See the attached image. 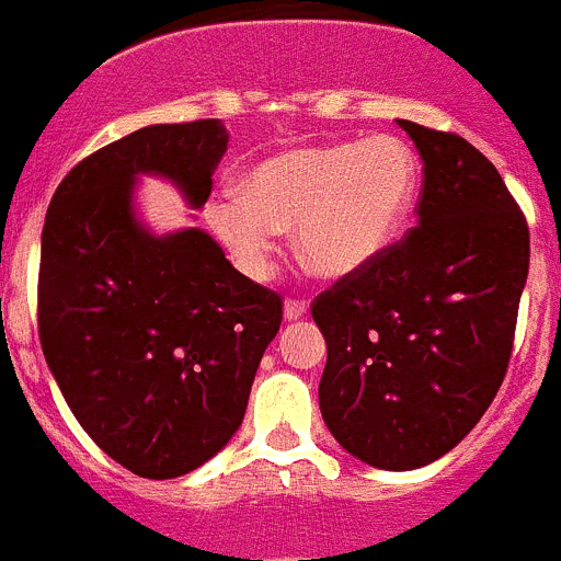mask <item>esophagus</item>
Listing matches in <instances>:
<instances>
[{
    "instance_id": "esophagus-1",
    "label": "esophagus",
    "mask_w": 561,
    "mask_h": 561,
    "mask_svg": "<svg viewBox=\"0 0 561 561\" xmlns=\"http://www.w3.org/2000/svg\"><path fill=\"white\" fill-rule=\"evenodd\" d=\"M307 310H310V305H307V301H299V299H287L285 301V318H287V321H299L301 316H307Z\"/></svg>"
}]
</instances>
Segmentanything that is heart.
Wrapping results in <instances>:
<instances>
[{
  "mask_svg": "<svg viewBox=\"0 0 561 561\" xmlns=\"http://www.w3.org/2000/svg\"><path fill=\"white\" fill-rule=\"evenodd\" d=\"M419 161L397 136L293 148L262 159L243 195L211 201L209 226L237 268L265 279L279 231L296 226V251L316 274L343 279L380 260L411 218Z\"/></svg>",
  "mask_w": 561,
  "mask_h": 561,
  "instance_id": "heart-1",
  "label": "heart"
}]
</instances>
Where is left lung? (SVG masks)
Wrapping results in <instances>:
<instances>
[{
	"label": "left lung",
	"mask_w": 561,
	"mask_h": 561,
	"mask_svg": "<svg viewBox=\"0 0 561 561\" xmlns=\"http://www.w3.org/2000/svg\"><path fill=\"white\" fill-rule=\"evenodd\" d=\"M425 161L419 220L312 305L318 405L350 456L391 472L450 453L506 377L528 226L501 173L456 134L397 119Z\"/></svg>",
	"instance_id": "obj_1"
}]
</instances>
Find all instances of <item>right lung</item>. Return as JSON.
<instances>
[{
    "label": "right lung",
    "mask_w": 561,
    "mask_h": 561,
    "mask_svg": "<svg viewBox=\"0 0 561 561\" xmlns=\"http://www.w3.org/2000/svg\"><path fill=\"white\" fill-rule=\"evenodd\" d=\"M229 148L220 119L148 125L60 181L42 231L38 335L69 411L100 450L150 481L186 476L243 425L282 299L204 229L156 234L142 175L201 209Z\"/></svg>",
    "instance_id": "1"
}]
</instances>
